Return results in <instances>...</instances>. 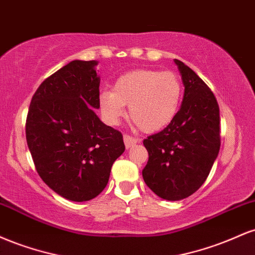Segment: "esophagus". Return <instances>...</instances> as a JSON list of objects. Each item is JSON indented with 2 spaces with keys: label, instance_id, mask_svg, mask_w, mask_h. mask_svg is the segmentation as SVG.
<instances>
[{
  "label": "esophagus",
  "instance_id": "1",
  "mask_svg": "<svg viewBox=\"0 0 255 255\" xmlns=\"http://www.w3.org/2000/svg\"><path fill=\"white\" fill-rule=\"evenodd\" d=\"M124 140H125V145H126V148H130L131 146H134L137 142V139L136 137H133L130 136L129 134H125L124 135Z\"/></svg>",
  "mask_w": 255,
  "mask_h": 255
}]
</instances>
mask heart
Returning <instances> with one entry per match:
<instances>
[{"instance_id":"b5f03b06","label":"heart","mask_w":255,"mask_h":255,"mask_svg":"<svg viewBox=\"0 0 255 255\" xmlns=\"http://www.w3.org/2000/svg\"><path fill=\"white\" fill-rule=\"evenodd\" d=\"M182 81L175 72L133 69L116 79L113 91L99 96V108L110 124H116L129 104V118L141 130L153 133L166 127L182 99Z\"/></svg>"}]
</instances>
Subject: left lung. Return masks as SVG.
<instances>
[{
  "label": "left lung",
  "mask_w": 255,
  "mask_h": 255,
  "mask_svg": "<svg viewBox=\"0 0 255 255\" xmlns=\"http://www.w3.org/2000/svg\"><path fill=\"white\" fill-rule=\"evenodd\" d=\"M175 63L184 85L182 104L164 129L144 140L148 160L142 170L148 188L172 201L203 186L221 147L217 99L197 73L180 60Z\"/></svg>",
  "instance_id": "obj_1"
}]
</instances>
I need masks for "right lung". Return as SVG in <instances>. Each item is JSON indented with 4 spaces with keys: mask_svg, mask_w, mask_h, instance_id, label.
I'll use <instances>...</instances> for the list:
<instances>
[{
    "mask_svg": "<svg viewBox=\"0 0 255 255\" xmlns=\"http://www.w3.org/2000/svg\"><path fill=\"white\" fill-rule=\"evenodd\" d=\"M96 61H72L39 85L28 108L26 140L40 178L61 197L87 201L103 192L125 152L121 131L104 125Z\"/></svg>",
    "mask_w": 255,
    "mask_h": 255,
    "instance_id": "obj_1",
    "label": "right lung"
}]
</instances>
